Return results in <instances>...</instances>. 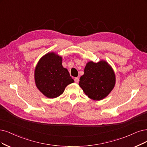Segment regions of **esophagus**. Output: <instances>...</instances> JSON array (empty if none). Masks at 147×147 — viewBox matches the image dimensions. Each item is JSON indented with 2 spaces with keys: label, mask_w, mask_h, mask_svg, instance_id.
<instances>
[{
  "label": "esophagus",
  "mask_w": 147,
  "mask_h": 147,
  "mask_svg": "<svg viewBox=\"0 0 147 147\" xmlns=\"http://www.w3.org/2000/svg\"><path fill=\"white\" fill-rule=\"evenodd\" d=\"M74 81L76 83H78L79 81V78H74Z\"/></svg>",
  "instance_id": "1"
}]
</instances>
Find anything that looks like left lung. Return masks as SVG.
<instances>
[{"mask_svg":"<svg viewBox=\"0 0 147 147\" xmlns=\"http://www.w3.org/2000/svg\"><path fill=\"white\" fill-rule=\"evenodd\" d=\"M115 74L105 61L90 62L84 74L80 78L79 86L89 98L99 100L107 96L115 85Z\"/></svg>","mask_w":147,"mask_h":147,"instance_id":"left-lung-1","label":"left lung"}]
</instances>
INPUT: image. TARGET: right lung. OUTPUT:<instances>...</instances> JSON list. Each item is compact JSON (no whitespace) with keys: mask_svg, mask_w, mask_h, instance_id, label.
<instances>
[{"mask_svg":"<svg viewBox=\"0 0 147 147\" xmlns=\"http://www.w3.org/2000/svg\"><path fill=\"white\" fill-rule=\"evenodd\" d=\"M37 88L48 98L61 95L66 86L74 82L67 69L62 65V57L48 53L38 62L34 73Z\"/></svg>","mask_w":147,"mask_h":147,"instance_id":"obj_1","label":"right lung"}]
</instances>
